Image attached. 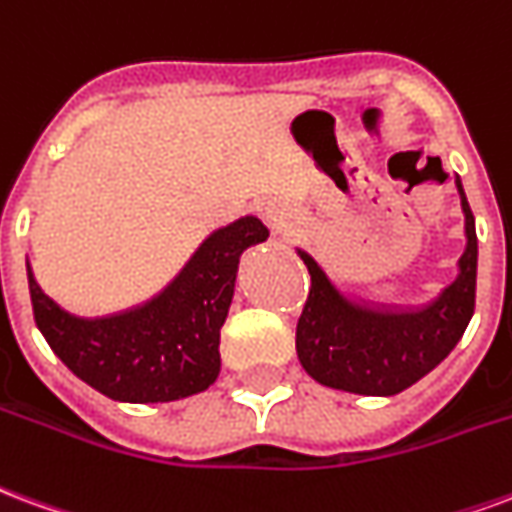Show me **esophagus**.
Segmentation results:
<instances>
[{
  "mask_svg": "<svg viewBox=\"0 0 512 512\" xmlns=\"http://www.w3.org/2000/svg\"><path fill=\"white\" fill-rule=\"evenodd\" d=\"M270 220H275V218H272V215H270Z\"/></svg>",
  "mask_w": 512,
  "mask_h": 512,
  "instance_id": "obj_1",
  "label": "esophagus"
}]
</instances>
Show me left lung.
Listing matches in <instances>:
<instances>
[{"label":"left lung","mask_w":512,"mask_h":512,"mask_svg":"<svg viewBox=\"0 0 512 512\" xmlns=\"http://www.w3.org/2000/svg\"><path fill=\"white\" fill-rule=\"evenodd\" d=\"M464 210L466 248L455 281L423 308H382L341 292L311 253L297 248L311 275L297 322V357L324 387L357 395H395L431 374L453 352L475 313L477 234L464 185L455 179Z\"/></svg>","instance_id":"8db88e82"}]
</instances>
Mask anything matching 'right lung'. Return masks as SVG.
<instances>
[{
	"instance_id": "add662e5",
	"label": "right lung",
	"mask_w": 512,
	"mask_h": 512,
	"mask_svg": "<svg viewBox=\"0 0 512 512\" xmlns=\"http://www.w3.org/2000/svg\"><path fill=\"white\" fill-rule=\"evenodd\" d=\"M270 237L256 215L201 242L177 278L152 300L106 316H76L48 297L26 259L37 330L73 374L122 404H166L204 393L220 374L240 256Z\"/></svg>"
}]
</instances>
